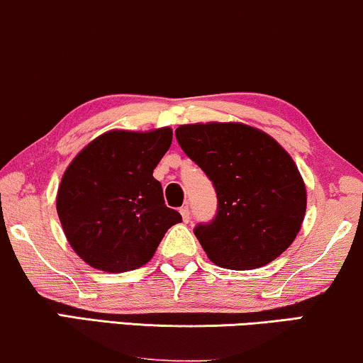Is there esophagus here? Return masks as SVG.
I'll use <instances>...</instances> for the list:
<instances>
[{"instance_id":"1","label":"esophagus","mask_w":363,"mask_h":363,"mask_svg":"<svg viewBox=\"0 0 363 363\" xmlns=\"http://www.w3.org/2000/svg\"><path fill=\"white\" fill-rule=\"evenodd\" d=\"M180 214H182L183 223H188V220H190V208H188V206H182Z\"/></svg>"}]
</instances>
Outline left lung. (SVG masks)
I'll return each instance as SVG.
<instances>
[{"label": "left lung", "mask_w": 363, "mask_h": 363, "mask_svg": "<svg viewBox=\"0 0 363 363\" xmlns=\"http://www.w3.org/2000/svg\"><path fill=\"white\" fill-rule=\"evenodd\" d=\"M175 135L216 191V216L193 229L209 260L252 270L283 254L301 228L306 188L281 145L235 123L186 124Z\"/></svg>", "instance_id": "1"}]
</instances>
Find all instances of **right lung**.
Here are the masks:
<instances>
[{
  "instance_id": "obj_1",
  "label": "right lung",
  "mask_w": 363,
  "mask_h": 363,
  "mask_svg": "<svg viewBox=\"0 0 363 363\" xmlns=\"http://www.w3.org/2000/svg\"><path fill=\"white\" fill-rule=\"evenodd\" d=\"M172 129L111 130L78 154L57 194V213L73 250L94 269L134 270L154 257L182 214L167 208L154 169Z\"/></svg>"
}]
</instances>
